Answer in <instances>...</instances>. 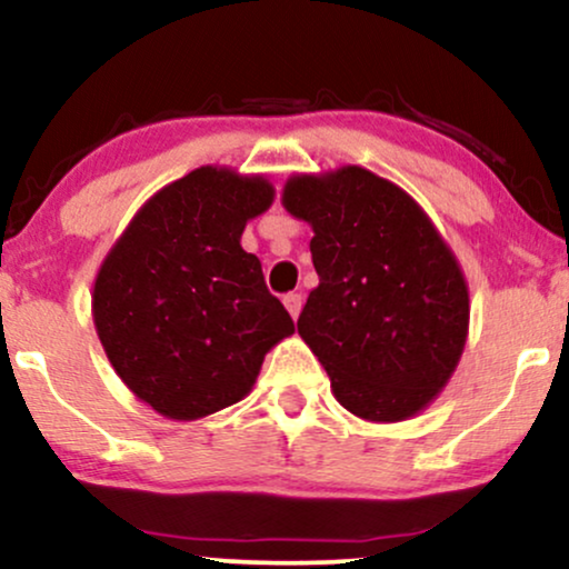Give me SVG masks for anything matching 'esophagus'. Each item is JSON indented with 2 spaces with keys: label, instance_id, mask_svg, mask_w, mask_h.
Returning <instances> with one entry per match:
<instances>
[{
  "label": "esophagus",
  "instance_id": "esophagus-1",
  "mask_svg": "<svg viewBox=\"0 0 569 569\" xmlns=\"http://www.w3.org/2000/svg\"><path fill=\"white\" fill-rule=\"evenodd\" d=\"M284 308L290 311L292 319H298L300 308H303V296H298V292H290V296H284Z\"/></svg>",
  "mask_w": 569,
  "mask_h": 569
}]
</instances>
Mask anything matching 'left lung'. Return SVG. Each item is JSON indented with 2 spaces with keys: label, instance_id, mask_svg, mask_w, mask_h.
Instances as JSON below:
<instances>
[{
  "label": "left lung",
  "instance_id": "1",
  "mask_svg": "<svg viewBox=\"0 0 569 569\" xmlns=\"http://www.w3.org/2000/svg\"><path fill=\"white\" fill-rule=\"evenodd\" d=\"M282 206L313 229L298 332L340 406L403 422L451 380L469 332V287L422 206L361 166L287 179Z\"/></svg>",
  "mask_w": 569,
  "mask_h": 569
}]
</instances>
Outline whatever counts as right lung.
Segmentation results:
<instances>
[{
	"instance_id": "1",
	"label": "right lung",
	"mask_w": 569,
	"mask_h": 569,
	"mask_svg": "<svg viewBox=\"0 0 569 569\" xmlns=\"http://www.w3.org/2000/svg\"><path fill=\"white\" fill-rule=\"evenodd\" d=\"M271 202L261 173L200 166L137 210L97 271L91 317L108 361L168 419L242 401L266 353L296 332L240 244Z\"/></svg>"
}]
</instances>
